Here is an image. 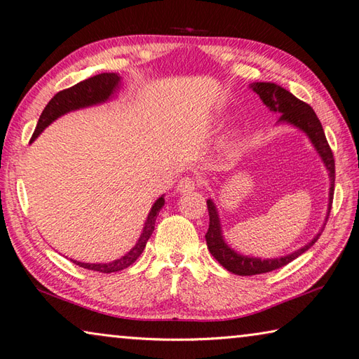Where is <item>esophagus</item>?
I'll return each mask as SVG.
<instances>
[{"mask_svg": "<svg viewBox=\"0 0 359 359\" xmlns=\"http://www.w3.org/2000/svg\"><path fill=\"white\" fill-rule=\"evenodd\" d=\"M197 187V182L193 177H182L177 184V191L185 194V193H193Z\"/></svg>", "mask_w": 359, "mask_h": 359, "instance_id": "esophagus-1", "label": "esophagus"}]
</instances>
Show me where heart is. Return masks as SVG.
<instances>
[{
    "label": "heart",
    "mask_w": 359,
    "mask_h": 359,
    "mask_svg": "<svg viewBox=\"0 0 359 359\" xmlns=\"http://www.w3.org/2000/svg\"><path fill=\"white\" fill-rule=\"evenodd\" d=\"M238 137H239V131H238V129H230V131H228L226 135H225V142L230 143V142L238 139Z\"/></svg>",
    "instance_id": "1"
}]
</instances>
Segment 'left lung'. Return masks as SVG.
<instances>
[{
    "instance_id": "obj_1",
    "label": "left lung",
    "mask_w": 359,
    "mask_h": 359,
    "mask_svg": "<svg viewBox=\"0 0 359 359\" xmlns=\"http://www.w3.org/2000/svg\"><path fill=\"white\" fill-rule=\"evenodd\" d=\"M250 89L253 90L261 98L262 103L270 109V112L278 114L280 116L276 121V125H288L292 128H296L297 131H301L307 135L310 140L311 147L315 148L318 152L319 158L324 163L327 174H329L330 180V188H329V205H327V215L325 220L329 219L330 208H332V201H333V191H334V158L332 154V149L327 143L325 134L321 121L318 120L315 111L310 108L307 103L301 102L299 98H296L292 93H288L287 89L276 85V83L271 81H255L250 85ZM208 205V215H210V226L208 231L205 234V239H207V247L210 253L215 256L216 261L234 274H239V276H251V274H261V273H269L271 270L280 269V266L287 265L292 262L293 259L301 256L302 253L313 245V243L319 239L321 236L324 225L321 230H319L313 239L307 242L306 245L297 248L296 251L290 255H284L280 257H256V256H248L242 255L239 251H236L228 245V242L224 238V230L222 224H220L219 211L216 203L212 199H207Z\"/></svg>"
}]
</instances>
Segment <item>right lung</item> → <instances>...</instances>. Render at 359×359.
<instances>
[{
	"instance_id": "right-lung-1",
	"label": "right lung",
	"mask_w": 359,
	"mask_h": 359,
	"mask_svg": "<svg viewBox=\"0 0 359 359\" xmlns=\"http://www.w3.org/2000/svg\"><path fill=\"white\" fill-rule=\"evenodd\" d=\"M120 88H121V77L118 74L103 72V74L94 75V77L90 79L83 80L69 89L60 90V93L53 95L50 98V102L46 104L40 118H38L35 133L32 135V139H30V143L35 142L36 137L40 135L46 128H48L50 123H53L57 118L65 116V114L111 102L112 98L117 97ZM163 205H165V194L160 196L158 199L152 203V207L148 212V217L143 224L139 241L135 242V245L129 250L126 255L111 262L89 264V262L74 261V259H71V261L74 264H77L79 266H83V269L100 271V273H116V271L128 269V266L133 265L137 261V257L143 253L148 239L151 238L152 231H154L158 211L163 208Z\"/></svg>"
}]
</instances>
